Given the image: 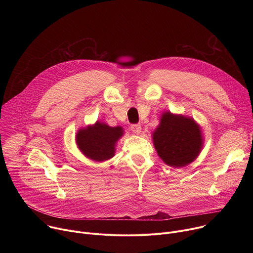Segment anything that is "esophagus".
<instances>
[{"mask_svg":"<svg viewBox=\"0 0 253 253\" xmlns=\"http://www.w3.org/2000/svg\"><path fill=\"white\" fill-rule=\"evenodd\" d=\"M130 128L136 134H140V132H141V125L140 124H131Z\"/></svg>","mask_w":253,"mask_h":253,"instance_id":"34e87169","label":"esophagus"}]
</instances>
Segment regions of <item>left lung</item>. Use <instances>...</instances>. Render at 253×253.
<instances>
[{
  "instance_id": "1",
  "label": "left lung",
  "mask_w": 253,
  "mask_h": 253,
  "mask_svg": "<svg viewBox=\"0 0 253 253\" xmlns=\"http://www.w3.org/2000/svg\"><path fill=\"white\" fill-rule=\"evenodd\" d=\"M153 143L159 157L167 165L183 167L200 153L201 131L193 119L166 112L153 133Z\"/></svg>"
}]
</instances>
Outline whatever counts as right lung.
Masks as SVG:
<instances>
[{"label": "right lung", "mask_w": 253, "mask_h": 253, "mask_svg": "<svg viewBox=\"0 0 253 253\" xmlns=\"http://www.w3.org/2000/svg\"><path fill=\"white\" fill-rule=\"evenodd\" d=\"M122 135L121 127H110L96 122L93 126L79 130L76 142L85 156L95 161H105L114 156L115 144Z\"/></svg>", "instance_id": "obj_1"}]
</instances>
